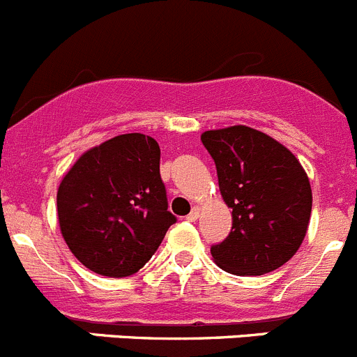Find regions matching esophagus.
I'll list each match as a JSON object with an SVG mask.
<instances>
[{
    "label": "esophagus",
    "instance_id": "1",
    "mask_svg": "<svg viewBox=\"0 0 357 357\" xmlns=\"http://www.w3.org/2000/svg\"><path fill=\"white\" fill-rule=\"evenodd\" d=\"M199 212H202V208H199V206H195V208H192V212L189 213V215L185 217V219H188V220H191V222H195V220H198V217H199Z\"/></svg>",
    "mask_w": 357,
    "mask_h": 357
}]
</instances>
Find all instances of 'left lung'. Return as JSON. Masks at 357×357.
<instances>
[{
	"mask_svg": "<svg viewBox=\"0 0 357 357\" xmlns=\"http://www.w3.org/2000/svg\"><path fill=\"white\" fill-rule=\"evenodd\" d=\"M202 142L215 161L231 233L210 249L233 275H263L298 252L312 213V188L296 155L249 126L210 130Z\"/></svg>",
	"mask_w": 357,
	"mask_h": 357,
	"instance_id": "obj_1",
	"label": "left lung"
}]
</instances>
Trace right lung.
<instances>
[{
    "label": "right lung",
    "instance_id": "right-lung-1",
    "mask_svg": "<svg viewBox=\"0 0 357 357\" xmlns=\"http://www.w3.org/2000/svg\"><path fill=\"white\" fill-rule=\"evenodd\" d=\"M158 142L119 135L84 152L57 189L64 242L86 268L128 277L147 263L175 215L168 212Z\"/></svg>",
    "mask_w": 357,
    "mask_h": 357
}]
</instances>
